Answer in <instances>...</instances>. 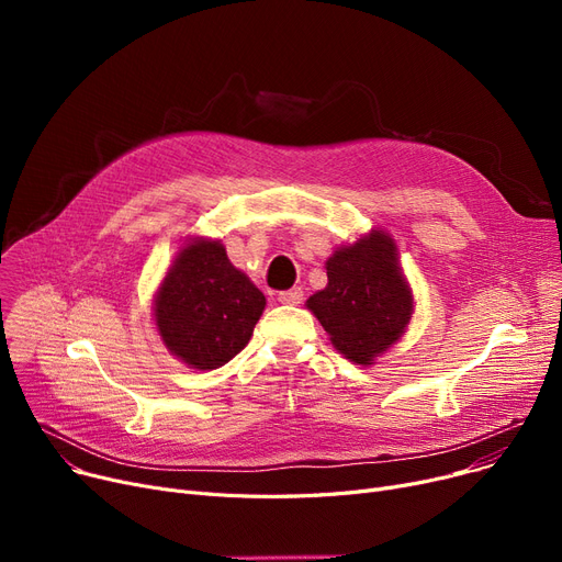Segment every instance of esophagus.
<instances>
[{
  "instance_id": "34e87169",
  "label": "esophagus",
  "mask_w": 562,
  "mask_h": 562,
  "mask_svg": "<svg viewBox=\"0 0 562 562\" xmlns=\"http://www.w3.org/2000/svg\"><path fill=\"white\" fill-rule=\"evenodd\" d=\"M278 301L282 305H301L303 303V289H289V291H280L278 293Z\"/></svg>"
}]
</instances>
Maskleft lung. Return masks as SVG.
Listing matches in <instances>:
<instances>
[{"label": "left lung", "instance_id": "obj_1", "mask_svg": "<svg viewBox=\"0 0 562 562\" xmlns=\"http://www.w3.org/2000/svg\"><path fill=\"white\" fill-rule=\"evenodd\" d=\"M328 284L307 301L333 346L352 364L371 367L407 330L415 299L392 236L371 229L326 261Z\"/></svg>", "mask_w": 562, "mask_h": 562}]
</instances>
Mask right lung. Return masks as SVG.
<instances>
[{"mask_svg": "<svg viewBox=\"0 0 562 562\" xmlns=\"http://www.w3.org/2000/svg\"><path fill=\"white\" fill-rule=\"evenodd\" d=\"M263 307V293L234 269L225 246L195 236L177 252L157 291L155 323L170 356L212 371L246 348Z\"/></svg>", "mask_w": 562, "mask_h": 562, "instance_id": "right-lung-1", "label": "right lung"}]
</instances>
